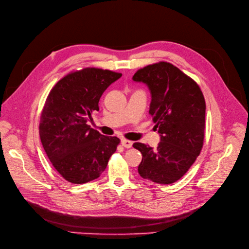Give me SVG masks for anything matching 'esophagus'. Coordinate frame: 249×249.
Returning a JSON list of instances; mask_svg holds the SVG:
<instances>
[{
  "instance_id": "esophagus-1",
  "label": "esophagus",
  "mask_w": 249,
  "mask_h": 249,
  "mask_svg": "<svg viewBox=\"0 0 249 249\" xmlns=\"http://www.w3.org/2000/svg\"><path fill=\"white\" fill-rule=\"evenodd\" d=\"M122 145L124 147V148H131L133 146V142L132 141H128L126 139H122Z\"/></svg>"
}]
</instances>
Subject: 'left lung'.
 <instances>
[{"label": "left lung", "mask_w": 249, "mask_h": 249, "mask_svg": "<svg viewBox=\"0 0 249 249\" xmlns=\"http://www.w3.org/2000/svg\"><path fill=\"white\" fill-rule=\"evenodd\" d=\"M133 80L148 86L152 97L149 113L160 134L156 149L142 143L133 145L143 156L139 174L156 183H173L191 168L203 148V92L191 77L167 62L138 70Z\"/></svg>", "instance_id": "8db88e82"}]
</instances>
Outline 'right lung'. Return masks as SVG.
I'll use <instances>...</instances> for the list:
<instances>
[{"label":"right lung","instance_id":"obj_1","mask_svg":"<svg viewBox=\"0 0 249 249\" xmlns=\"http://www.w3.org/2000/svg\"><path fill=\"white\" fill-rule=\"evenodd\" d=\"M121 73L85 68L62 78L51 90L41 111L39 136L53 166L74 184L98 178L120 139L103 136L87 124L98 102Z\"/></svg>","mask_w":249,"mask_h":249}]
</instances>
